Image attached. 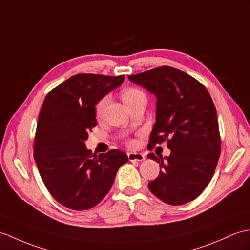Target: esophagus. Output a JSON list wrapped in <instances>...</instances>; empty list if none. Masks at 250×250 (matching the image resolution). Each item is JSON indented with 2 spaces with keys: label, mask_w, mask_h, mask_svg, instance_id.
Returning a JSON list of instances; mask_svg holds the SVG:
<instances>
[{
  "label": "esophagus",
  "mask_w": 250,
  "mask_h": 250,
  "mask_svg": "<svg viewBox=\"0 0 250 250\" xmlns=\"http://www.w3.org/2000/svg\"><path fill=\"white\" fill-rule=\"evenodd\" d=\"M127 158H129V161L131 162H141L145 160V155L142 153H137V152H130L127 154Z\"/></svg>",
  "instance_id": "1"
}]
</instances>
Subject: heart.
I'll use <instances>...</instances> for the list:
<instances>
[{
    "label": "heart",
    "instance_id": "b5f03b06",
    "mask_svg": "<svg viewBox=\"0 0 250 250\" xmlns=\"http://www.w3.org/2000/svg\"><path fill=\"white\" fill-rule=\"evenodd\" d=\"M141 96H145L144 92L142 90L137 89V88H133V87H132V88L125 89L123 91V95H121V97H123V100L125 101V104L131 102L132 100H134L135 98L141 97ZM107 102H108V97L107 96L103 97L101 100L98 102L97 106H96V114H97L98 117H101V116L103 115L104 111H105V107L107 105ZM134 144L135 143L133 142V141L127 142V145H129V146H133V145H134Z\"/></svg>",
    "mask_w": 250,
    "mask_h": 250
}]
</instances>
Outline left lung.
Returning a JSON list of instances; mask_svg holds the SVG:
<instances>
[{
    "label": "left lung",
    "mask_w": 250,
    "mask_h": 250,
    "mask_svg": "<svg viewBox=\"0 0 250 250\" xmlns=\"http://www.w3.org/2000/svg\"><path fill=\"white\" fill-rule=\"evenodd\" d=\"M129 79L158 98L148 149L166 142L171 150L165 160L148 154L162 169L148 188L167 205L188 204L208 187L219 159L222 142L212 98L199 81L169 66L129 75Z\"/></svg>",
    "instance_id": "8db88e82"
}]
</instances>
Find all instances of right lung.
Returning <instances> with one entry per match:
<instances>
[{
	"mask_svg": "<svg viewBox=\"0 0 250 250\" xmlns=\"http://www.w3.org/2000/svg\"><path fill=\"white\" fill-rule=\"evenodd\" d=\"M125 75L79 73L45 96L34 142V159L53 198L75 211L89 210L111 189L127 155L118 149L95 154L84 142L97 125L96 104Z\"/></svg>",
	"mask_w": 250,
	"mask_h": 250,
	"instance_id": "obj_1",
	"label": "right lung"
}]
</instances>
